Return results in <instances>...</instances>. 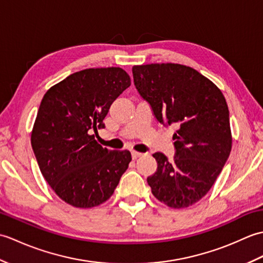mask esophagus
<instances>
[{"mask_svg": "<svg viewBox=\"0 0 263 263\" xmlns=\"http://www.w3.org/2000/svg\"><path fill=\"white\" fill-rule=\"evenodd\" d=\"M132 158L133 159H137V158H139V157H141V153H138V152H135V150H132Z\"/></svg>", "mask_w": 263, "mask_h": 263, "instance_id": "esophagus-1", "label": "esophagus"}]
</instances>
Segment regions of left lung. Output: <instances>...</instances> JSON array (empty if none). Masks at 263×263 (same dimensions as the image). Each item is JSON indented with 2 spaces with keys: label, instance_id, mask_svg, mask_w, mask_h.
Masks as SVG:
<instances>
[{
  "label": "left lung",
  "instance_id": "left-lung-1",
  "mask_svg": "<svg viewBox=\"0 0 263 263\" xmlns=\"http://www.w3.org/2000/svg\"><path fill=\"white\" fill-rule=\"evenodd\" d=\"M140 96L164 125H176L174 161L154 154L157 172L147 178L156 199L174 209L202 199L214 185L232 149L230 110L214 82L175 63L135 65Z\"/></svg>",
  "mask_w": 263,
  "mask_h": 263
}]
</instances>
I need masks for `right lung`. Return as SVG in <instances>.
I'll use <instances>...</instances> for the list:
<instances>
[{
	"mask_svg": "<svg viewBox=\"0 0 263 263\" xmlns=\"http://www.w3.org/2000/svg\"><path fill=\"white\" fill-rule=\"evenodd\" d=\"M121 68L86 69L44 95L31 132L42 174L58 197L76 208L108 200L128 164V150H108L95 140L110 105L130 87Z\"/></svg>",
	"mask_w": 263,
	"mask_h": 263,
	"instance_id": "add662e5",
	"label": "right lung"
}]
</instances>
